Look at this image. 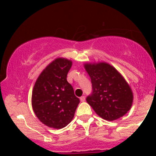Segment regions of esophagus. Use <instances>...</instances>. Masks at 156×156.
Returning <instances> with one entry per match:
<instances>
[{"label":"esophagus","instance_id":"1","mask_svg":"<svg viewBox=\"0 0 156 156\" xmlns=\"http://www.w3.org/2000/svg\"><path fill=\"white\" fill-rule=\"evenodd\" d=\"M80 100H81V102H84L85 101V97H84V96L81 97H80Z\"/></svg>","mask_w":156,"mask_h":156}]
</instances>
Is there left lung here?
<instances>
[{
  "instance_id": "left-lung-1",
  "label": "left lung",
  "mask_w": 156,
  "mask_h": 156,
  "mask_svg": "<svg viewBox=\"0 0 156 156\" xmlns=\"http://www.w3.org/2000/svg\"><path fill=\"white\" fill-rule=\"evenodd\" d=\"M92 83L93 92L86 99L95 112L103 119L114 121L130 109L132 90L117 69L107 62L84 64Z\"/></svg>"
}]
</instances>
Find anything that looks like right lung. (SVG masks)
Masks as SVG:
<instances>
[{"mask_svg":"<svg viewBox=\"0 0 156 156\" xmlns=\"http://www.w3.org/2000/svg\"><path fill=\"white\" fill-rule=\"evenodd\" d=\"M72 65L69 59L56 58L42 71L33 87V111L49 127L61 129L67 126L80 103L66 79Z\"/></svg>","mask_w":156,"mask_h":156,"instance_id":"obj_1","label":"right lung"}]
</instances>
